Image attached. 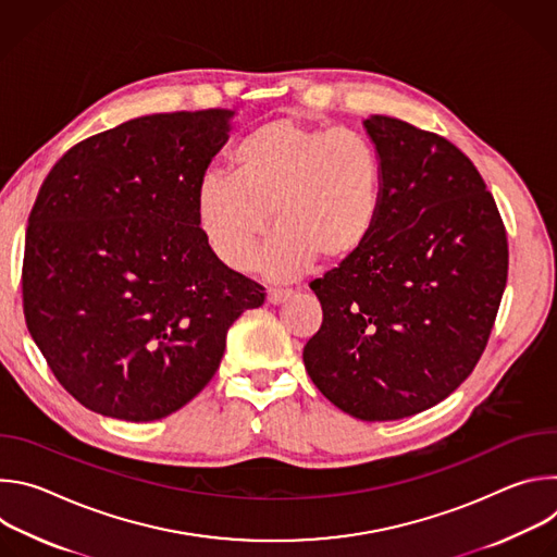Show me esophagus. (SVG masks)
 Returning a JSON list of instances; mask_svg holds the SVG:
<instances>
[{
    "label": "esophagus",
    "mask_w": 557,
    "mask_h": 557,
    "mask_svg": "<svg viewBox=\"0 0 557 557\" xmlns=\"http://www.w3.org/2000/svg\"><path fill=\"white\" fill-rule=\"evenodd\" d=\"M290 297H293V293H290V290H269L267 301H269V304H273V306H277V304L288 301Z\"/></svg>",
    "instance_id": "1"
}]
</instances>
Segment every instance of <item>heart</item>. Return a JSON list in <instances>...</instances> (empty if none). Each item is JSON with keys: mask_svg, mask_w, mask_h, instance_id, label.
I'll return each instance as SVG.
<instances>
[{"mask_svg": "<svg viewBox=\"0 0 557 557\" xmlns=\"http://www.w3.org/2000/svg\"><path fill=\"white\" fill-rule=\"evenodd\" d=\"M383 198V163L361 132L271 119L231 151V174L209 172L196 194V218L209 249L231 269L258 258L271 277H297L350 262L372 237Z\"/></svg>", "mask_w": 557, "mask_h": 557, "instance_id": "b5f03b06", "label": "heart"}]
</instances>
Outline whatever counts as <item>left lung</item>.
Listing matches in <instances>:
<instances>
[{"instance_id":"left-lung-1","label":"left lung","mask_w":557,"mask_h":557,"mask_svg":"<svg viewBox=\"0 0 557 557\" xmlns=\"http://www.w3.org/2000/svg\"><path fill=\"white\" fill-rule=\"evenodd\" d=\"M383 163L368 245L312 280L324 322L304 366L331 404L396 421L449 396L479 363L507 286V231L479 170L447 138L363 121Z\"/></svg>"}]
</instances>
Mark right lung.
I'll use <instances>...</instances> for the list:
<instances>
[{
    "label": "right lung",
    "mask_w": 557,
    "mask_h": 557,
    "mask_svg": "<svg viewBox=\"0 0 557 557\" xmlns=\"http://www.w3.org/2000/svg\"><path fill=\"white\" fill-rule=\"evenodd\" d=\"M233 112L132 119L67 149L28 215L26 326L88 410L158 421L211 381L226 331L264 286L209 249L198 185Z\"/></svg>",
    "instance_id": "1"
}]
</instances>
